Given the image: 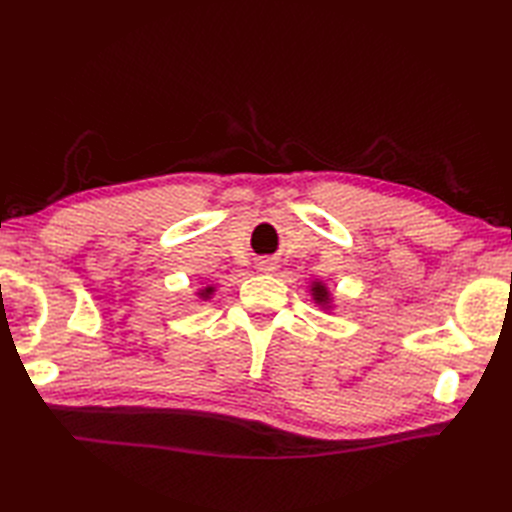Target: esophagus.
Returning a JSON list of instances; mask_svg holds the SVG:
<instances>
[{
	"label": "esophagus",
	"instance_id": "obj_1",
	"mask_svg": "<svg viewBox=\"0 0 512 512\" xmlns=\"http://www.w3.org/2000/svg\"><path fill=\"white\" fill-rule=\"evenodd\" d=\"M259 270H264V273H270V270H275V264L273 262H262V264H259Z\"/></svg>",
	"mask_w": 512,
	"mask_h": 512
}]
</instances>
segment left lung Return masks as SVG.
<instances>
[{
  "instance_id": "1",
  "label": "left lung",
  "mask_w": 512,
  "mask_h": 512,
  "mask_svg": "<svg viewBox=\"0 0 512 512\" xmlns=\"http://www.w3.org/2000/svg\"><path fill=\"white\" fill-rule=\"evenodd\" d=\"M312 295H314V301L328 303V290H325V286L321 284V281H317V284L312 286Z\"/></svg>"
}]
</instances>
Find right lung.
<instances>
[{"mask_svg": "<svg viewBox=\"0 0 512 512\" xmlns=\"http://www.w3.org/2000/svg\"><path fill=\"white\" fill-rule=\"evenodd\" d=\"M211 292H213V288H204V290L200 292V297H204V299L211 297Z\"/></svg>", "mask_w": 512, "mask_h": 512, "instance_id": "obj_1", "label": "right lung"}]
</instances>
